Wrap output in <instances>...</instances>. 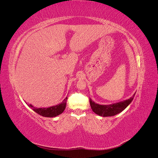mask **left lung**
Segmentation results:
<instances>
[{
    "mask_svg": "<svg viewBox=\"0 0 158 158\" xmlns=\"http://www.w3.org/2000/svg\"><path fill=\"white\" fill-rule=\"evenodd\" d=\"M135 94L132 95V97L124 101L118 102L116 103L109 104V105H99L92 101V99L89 98V103L92 111L95 113L102 117H111L116 115V114L122 112L124 109H125L130 104L135 97Z\"/></svg>",
    "mask_w": 158,
    "mask_h": 158,
    "instance_id": "obj_1",
    "label": "left lung"
}]
</instances>
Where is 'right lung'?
Masks as SVG:
<instances>
[{"label": "right lung", "mask_w": 158, "mask_h": 158, "mask_svg": "<svg viewBox=\"0 0 158 158\" xmlns=\"http://www.w3.org/2000/svg\"><path fill=\"white\" fill-rule=\"evenodd\" d=\"M66 99H67V97H66L63 100V102L60 103V104L47 108H37L34 106H33L31 104L28 105V106L31 108L33 111L36 112L37 114H40V115L43 117H55L59 115L61 113H63L64 111L66 105Z\"/></svg>", "instance_id": "add662e5"}]
</instances>
